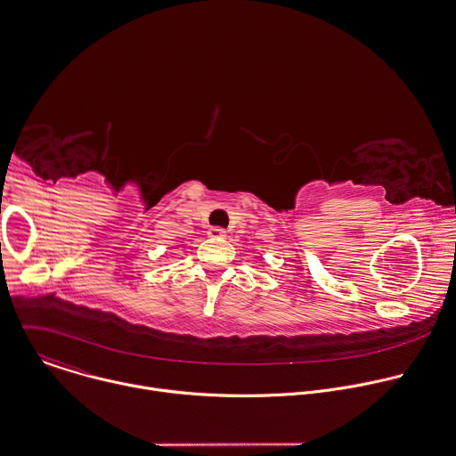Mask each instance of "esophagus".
I'll return each instance as SVG.
<instances>
[{"mask_svg": "<svg viewBox=\"0 0 456 456\" xmlns=\"http://www.w3.org/2000/svg\"><path fill=\"white\" fill-rule=\"evenodd\" d=\"M208 236H209V238H225L227 232H225L224 229H220V227H211V229L208 231Z\"/></svg>", "mask_w": 456, "mask_h": 456, "instance_id": "34e87169", "label": "esophagus"}]
</instances>
